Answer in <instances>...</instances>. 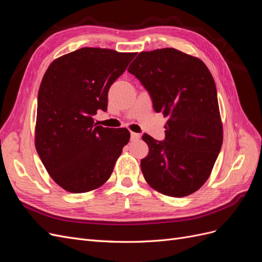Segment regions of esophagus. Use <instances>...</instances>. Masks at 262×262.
I'll return each mask as SVG.
<instances>
[{
    "mask_svg": "<svg viewBox=\"0 0 262 262\" xmlns=\"http://www.w3.org/2000/svg\"><path fill=\"white\" fill-rule=\"evenodd\" d=\"M140 139V134L136 132H131V141H138Z\"/></svg>",
    "mask_w": 262,
    "mask_h": 262,
    "instance_id": "1",
    "label": "esophagus"
}]
</instances>
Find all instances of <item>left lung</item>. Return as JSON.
Listing matches in <instances>:
<instances>
[{"mask_svg": "<svg viewBox=\"0 0 262 262\" xmlns=\"http://www.w3.org/2000/svg\"><path fill=\"white\" fill-rule=\"evenodd\" d=\"M152 98L156 113L168 117L165 140H142L141 161L147 184L163 194L195 192L210 177L223 143L216 86L207 66L173 48L140 52L129 69Z\"/></svg>", "mask_w": 262, "mask_h": 262, "instance_id": "left-lung-1", "label": "left lung"}]
</instances>
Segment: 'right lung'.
Segmentation results:
<instances>
[{
	"instance_id": "right-lung-1",
	"label": "right lung",
	"mask_w": 262,
	"mask_h": 262,
	"mask_svg": "<svg viewBox=\"0 0 262 262\" xmlns=\"http://www.w3.org/2000/svg\"><path fill=\"white\" fill-rule=\"evenodd\" d=\"M136 53L82 48L54 60L38 92L35 145L51 178L83 193L109 179L130 132L94 122L106 112L108 91Z\"/></svg>"
}]
</instances>
